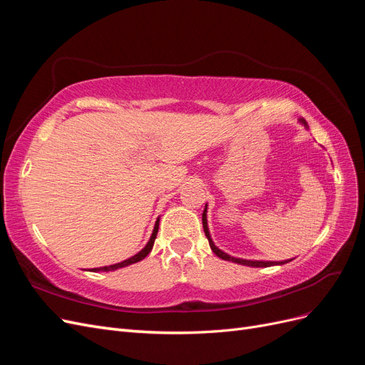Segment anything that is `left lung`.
<instances>
[{
	"mask_svg": "<svg viewBox=\"0 0 365 365\" xmlns=\"http://www.w3.org/2000/svg\"><path fill=\"white\" fill-rule=\"evenodd\" d=\"M298 121H300V123H302L304 128H309L304 118H300ZM202 227H204L205 237L208 239L210 248H212V251L216 254V256H217V257H220L222 260H230V262H235V263H239V264H245V267H252V268H267V267H274V264H284V263H288V262H291V260H292V259H289V260H282V262H269V260H267V262H264V260H247V259L233 257V256H230V254L224 252L222 250H219V248L215 245V242H213L212 236H210V231H208V224H207V204H205L204 213H202Z\"/></svg>",
	"mask_w": 365,
	"mask_h": 365,
	"instance_id": "8db88e82",
	"label": "left lung"
}]
</instances>
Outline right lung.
<instances>
[{"mask_svg": "<svg viewBox=\"0 0 365 365\" xmlns=\"http://www.w3.org/2000/svg\"><path fill=\"white\" fill-rule=\"evenodd\" d=\"M158 227H160V217L157 219V222H155V227H153V231H152V236H150V239H149V242L146 244V247L143 248L141 251H138L135 256H132V257H129V259H126V260H123V262H120V263H114V264H109V267H102V268H93V269H90V271H93V272H98V271H105V272H108V271H115V269H120V268H125V267H129V264H132V263H137V262H140V260H143L145 259L148 254L152 251V248H153V242H155V239H157V233H158Z\"/></svg>", "mask_w": 365, "mask_h": 365, "instance_id": "obj_1", "label": "right lung"}]
</instances>
